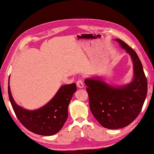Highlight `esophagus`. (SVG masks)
<instances>
[{
    "mask_svg": "<svg viewBox=\"0 0 154 154\" xmlns=\"http://www.w3.org/2000/svg\"><path fill=\"white\" fill-rule=\"evenodd\" d=\"M77 86L79 88H84V83H83V81L81 79H79L77 82Z\"/></svg>",
    "mask_w": 154,
    "mask_h": 154,
    "instance_id": "34e87169",
    "label": "esophagus"
}]
</instances>
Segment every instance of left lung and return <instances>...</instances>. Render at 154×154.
Segmentation results:
<instances>
[{
    "mask_svg": "<svg viewBox=\"0 0 154 154\" xmlns=\"http://www.w3.org/2000/svg\"><path fill=\"white\" fill-rule=\"evenodd\" d=\"M131 56L134 79L121 88H113L100 79H87L85 84L90 110L102 126L111 129L128 126L138 116L147 93V81L136 53L120 39H116Z\"/></svg>",
    "mask_w": 154,
    "mask_h": 154,
    "instance_id": "obj_1",
    "label": "left lung"
}]
</instances>
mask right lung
Masks as SVG:
<instances>
[{
    "label": "right lung",
    "mask_w": 154,
    "mask_h": 154,
    "mask_svg": "<svg viewBox=\"0 0 154 154\" xmlns=\"http://www.w3.org/2000/svg\"><path fill=\"white\" fill-rule=\"evenodd\" d=\"M76 90L75 83L65 85L48 104L35 110H28L15 103L8 81L9 98L17 118L30 131L42 136L53 135L63 126L68 117V105Z\"/></svg>",
    "instance_id": "obj_1"
}]
</instances>
